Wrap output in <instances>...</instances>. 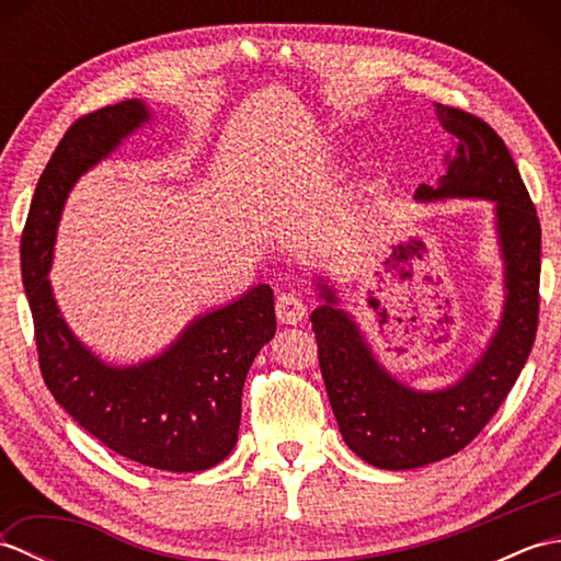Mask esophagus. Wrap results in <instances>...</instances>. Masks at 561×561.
<instances>
[{
  "instance_id": "obj_1",
  "label": "esophagus",
  "mask_w": 561,
  "mask_h": 561,
  "mask_svg": "<svg viewBox=\"0 0 561 561\" xmlns=\"http://www.w3.org/2000/svg\"><path fill=\"white\" fill-rule=\"evenodd\" d=\"M306 316V301L301 299L299 294H282L277 299V318L279 323H287V325H296L301 323Z\"/></svg>"
}]
</instances>
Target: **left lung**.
Here are the masks:
<instances>
[{
  "instance_id": "8db88e82",
  "label": "left lung",
  "mask_w": 561,
  "mask_h": 561,
  "mask_svg": "<svg viewBox=\"0 0 561 561\" xmlns=\"http://www.w3.org/2000/svg\"><path fill=\"white\" fill-rule=\"evenodd\" d=\"M446 133L458 137V157L438 187L416 197H484L496 202V229L506 262V308L482 359L458 386L416 392L390 378L364 344L335 296L311 316L318 364L347 446L368 465L410 470L462 450L490 424L514 388L533 350L540 318V219L504 139L482 117L436 105Z\"/></svg>"
}]
</instances>
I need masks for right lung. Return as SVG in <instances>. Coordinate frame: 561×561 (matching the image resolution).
<instances>
[{"mask_svg":"<svg viewBox=\"0 0 561 561\" xmlns=\"http://www.w3.org/2000/svg\"><path fill=\"white\" fill-rule=\"evenodd\" d=\"M145 121V105L123 101L69 125L35 185L21 233V277L43 380L75 422L117 456L147 468L199 472L221 462L238 440L248 368L277 330L272 289L260 284L243 299L195 320L157 359L113 368L75 340L47 282L71 185Z\"/></svg>","mask_w":561,"mask_h":561,"instance_id":"right-lung-1","label":"right lung"}]
</instances>
